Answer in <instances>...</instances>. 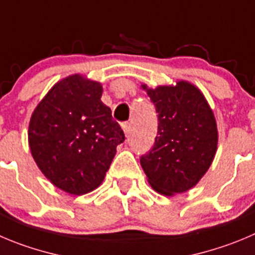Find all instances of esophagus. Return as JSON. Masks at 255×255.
Here are the masks:
<instances>
[{
	"instance_id": "esophagus-1",
	"label": "esophagus",
	"mask_w": 255,
	"mask_h": 255,
	"mask_svg": "<svg viewBox=\"0 0 255 255\" xmlns=\"http://www.w3.org/2000/svg\"><path fill=\"white\" fill-rule=\"evenodd\" d=\"M130 127H132V123L130 122H125L122 125V128H123V130H125L126 135H128L130 133Z\"/></svg>"
}]
</instances>
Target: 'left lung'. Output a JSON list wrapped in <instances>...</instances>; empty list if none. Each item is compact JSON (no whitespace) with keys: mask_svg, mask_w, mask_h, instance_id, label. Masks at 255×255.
Segmentation results:
<instances>
[{"mask_svg":"<svg viewBox=\"0 0 255 255\" xmlns=\"http://www.w3.org/2000/svg\"><path fill=\"white\" fill-rule=\"evenodd\" d=\"M147 93L156 108L157 135L153 147L141 156V166L157 192L181 194L197 184L214 160L218 129L213 111L201 92L186 82Z\"/></svg>","mask_w":255,"mask_h":255,"instance_id":"8db88e82","label":"left lung"}]
</instances>
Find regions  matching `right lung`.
Wrapping results in <instances>:
<instances>
[{"instance_id": "right-lung-1", "label": "right lung", "mask_w": 255, "mask_h": 255, "mask_svg": "<svg viewBox=\"0 0 255 255\" xmlns=\"http://www.w3.org/2000/svg\"><path fill=\"white\" fill-rule=\"evenodd\" d=\"M101 97L99 83L71 75L55 84L31 117L32 157L50 181L69 194L97 189L126 139Z\"/></svg>"}]
</instances>
